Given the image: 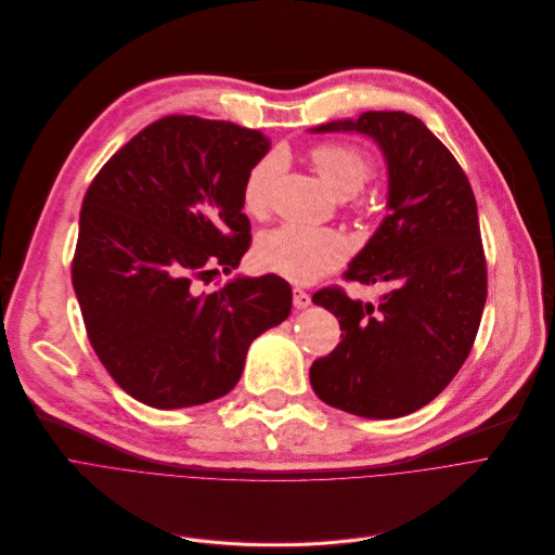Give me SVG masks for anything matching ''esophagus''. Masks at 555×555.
<instances>
[{"mask_svg":"<svg viewBox=\"0 0 555 555\" xmlns=\"http://www.w3.org/2000/svg\"><path fill=\"white\" fill-rule=\"evenodd\" d=\"M292 304H294V308H297V310L308 308L310 306V294L306 289H301V287H294L292 289Z\"/></svg>","mask_w":555,"mask_h":555,"instance_id":"esophagus-1","label":"esophagus"}]
</instances>
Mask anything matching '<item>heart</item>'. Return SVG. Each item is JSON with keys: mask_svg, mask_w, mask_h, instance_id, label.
I'll list each match as a JSON object with an SVG mask.
<instances>
[{"mask_svg": "<svg viewBox=\"0 0 555 555\" xmlns=\"http://www.w3.org/2000/svg\"><path fill=\"white\" fill-rule=\"evenodd\" d=\"M310 163L327 188L339 198L354 196L373 176V160L361 150L344 142H325L310 152ZM281 163L268 156L256 163L245 178L243 205L251 216H263L279 176ZM348 256L346 238L335 230L306 225H281L258 236L254 258L261 270L292 283H312L337 270Z\"/></svg>", "mask_w": 555, "mask_h": 555, "instance_id": "heart-1", "label": "heart"}]
</instances>
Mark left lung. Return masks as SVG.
Returning a JSON list of instances; mask_svg holds the SVG:
<instances>
[{
  "label": "left lung",
  "instance_id": "1",
  "mask_svg": "<svg viewBox=\"0 0 555 555\" xmlns=\"http://www.w3.org/2000/svg\"><path fill=\"white\" fill-rule=\"evenodd\" d=\"M310 131L373 138L388 167V216L344 274L388 292L377 304L350 299L339 287L314 294L344 335L312 363L310 384L321 401L359 417L411 415L457 375L487 304L470 182L430 129L403 111H365Z\"/></svg>",
  "mask_w": 555,
  "mask_h": 555
}]
</instances>
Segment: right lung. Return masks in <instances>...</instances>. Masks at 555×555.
<instances>
[{
	"mask_svg": "<svg viewBox=\"0 0 555 555\" xmlns=\"http://www.w3.org/2000/svg\"><path fill=\"white\" fill-rule=\"evenodd\" d=\"M270 140L225 120L167 116L93 178L70 279L89 341L116 384L152 409L228 395L249 344L283 323L292 287L276 274L205 281L249 247L243 188Z\"/></svg>",
	"mask_w": 555,
	"mask_h": 555,
	"instance_id": "right-lung-1",
	"label": "right lung"
}]
</instances>
